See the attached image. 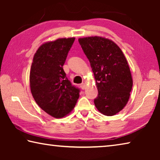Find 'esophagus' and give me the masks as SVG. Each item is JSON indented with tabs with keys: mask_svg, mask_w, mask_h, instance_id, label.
I'll return each instance as SVG.
<instances>
[{
	"mask_svg": "<svg viewBox=\"0 0 160 160\" xmlns=\"http://www.w3.org/2000/svg\"><path fill=\"white\" fill-rule=\"evenodd\" d=\"M80 88H82V90H85V89L86 88V84L84 83V82L82 83V84H81V85H80Z\"/></svg>",
	"mask_w": 160,
	"mask_h": 160,
	"instance_id": "esophagus-1",
	"label": "esophagus"
}]
</instances>
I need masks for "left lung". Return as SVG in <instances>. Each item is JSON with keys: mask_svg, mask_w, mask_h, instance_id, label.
Segmentation results:
<instances>
[{"mask_svg": "<svg viewBox=\"0 0 160 160\" xmlns=\"http://www.w3.org/2000/svg\"><path fill=\"white\" fill-rule=\"evenodd\" d=\"M78 42L90 61L96 80V108L105 116L116 114L128 103L132 87L125 56L117 44L107 38L88 37L80 38Z\"/></svg>", "mask_w": 160, "mask_h": 160, "instance_id": "left-lung-1", "label": "left lung"}]
</instances>
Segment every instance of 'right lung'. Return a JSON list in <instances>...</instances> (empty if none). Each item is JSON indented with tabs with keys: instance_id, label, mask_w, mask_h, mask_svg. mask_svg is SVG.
Wrapping results in <instances>:
<instances>
[{
	"instance_id": "1",
	"label": "right lung",
	"mask_w": 160,
	"mask_h": 160,
	"mask_svg": "<svg viewBox=\"0 0 160 160\" xmlns=\"http://www.w3.org/2000/svg\"><path fill=\"white\" fill-rule=\"evenodd\" d=\"M75 41L61 38L40 46L35 53L29 74L32 96L42 110L56 118L74 109L80 90L66 78L63 66Z\"/></svg>"
}]
</instances>
